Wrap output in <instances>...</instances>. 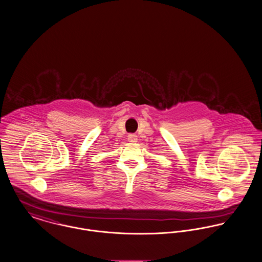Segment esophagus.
<instances>
[{
  "label": "esophagus",
  "instance_id": "obj_1",
  "mask_svg": "<svg viewBox=\"0 0 262 262\" xmlns=\"http://www.w3.org/2000/svg\"><path fill=\"white\" fill-rule=\"evenodd\" d=\"M127 140H128V142L132 143V144H136V143L138 142V137H137L136 135H134V134H130V135H128Z\"/></svg>",
  "mask_w": 262,
  "mask_h": 262
}]
</instances>
